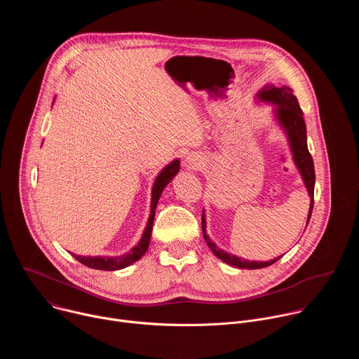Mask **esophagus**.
Returning a JSON list of instances; mask_svg holds the SVG:
<instances>
[{
    "mask_svg": "<svg viewBox=\"0 0 359 359\" xmlns=\"http://www.w3.org/2000/svg\"><path fill=\"white\" fill-rule=\"evenodd\" d=\"M200 163L201 161L198 159V156L196 155H189L186 159H184V166L187 169H198L200 168Z\"/></svg>",
    "mask_w": 359,
    "mask_h": 359,
    "instance_id": "1",
    "label": "esophagus"
}]
</instances>
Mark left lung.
<instances>
[{
  "label": "left lung",
  "mask_w": 359,
  "mask_h": 359,
  "mask_svg": "<svg viewBox=\"0 0 359 359\" xmlns=\"http://www.w3.org/2000/svg\"><path fill=\"white\" fill-rule=\"evenodd\" d=\"M260 102H267V104L276 105L274 108V115L283 128V130L287 135L290 149L292 153V161L295 166L299 170V175L304 180V184L309 190L310 196V210H309V219H306V224H309L314 208V184H316V172H314V162L313 158L309 151V146H306V128L305 122L302 118V111L298 105L297 97L292 95V89L290 86H274V85H267L259 93L255 95ZM201 229H203V236L204 240H206L210 250L215 252L217 259L222 262L238 267V269H247V270H255V269H264L276 262H278L283 255L280 257L270 260V262H250L237 257L234 254H230L222 248H219L208 236L206 233V216H204V212L201 215Z\"/></svg>",
  "instance_id": "8db88e82"
}]
</instances>
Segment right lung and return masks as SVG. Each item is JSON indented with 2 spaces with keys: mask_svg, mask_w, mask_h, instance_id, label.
<instances>
[{
  "mask_svg": "<svg viewBox=\"0 0 359 359\" xmlns=\"http://www.w3.org/2000/svg\"><path fill=\"white\" fill-rule=\"evenodd\" d=\"M180 169V161L175 159L173 162H170L168 166H165V169L158 175L155 183H153L151 187V201H150V216L147 220V224L144 227V231L142 234L140 241L128 252L122 254V255H115V257H90V255H76L72 254L74 257L82 263L83 266L89 267V269H95V270H104V271H115V270H121L125 269L128 266H130L132 263L137 262L142 255L147 251L149 243H150V236H151V227H153V220H155V213H156V206L159 203L161 194L163 191V189L172 182V179L177 175Z\"/></svg>",
  "mask_w": 359,
  "mask_h": 359,
  "instance_id": "add662e5",
  "label": "right lung"
}]
</instances>
